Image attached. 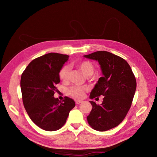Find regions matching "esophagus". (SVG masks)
<instances>
[{"label": "esophagus", "mask_w": 157, "mask_h": 157, "mask_svg": "<svg viewBox=\"0 0 157 157\" xmlns=\"http://www.w3.org/2000/svg\"><path fill=\"white\" fill-rule=\"evenodd\" d=\"M75 102H76V103H77V104H80V103H81L82 102V101L77 100V101H75Z\"/></svg>", "instance_id": "34e87169"}]
</instances>
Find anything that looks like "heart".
<instances>
[{"label": "heart", "mask_w": 157, "mask_h": 157, "mask_svg": "<svg viewBox=\"0 0 157 157\" xmlns=\"http://www.w3.org/2000/svg\"><path fill=\"white\" fill-rule=\"evenodd\" d=\"M73 65L78 69L86 77H90L94 72V65L90 61H81L78 62H75ZM71 69L67 65H64L59 71V78L63 82H67L70 77ZM87 88L84 86H73L69 88L67 90V93L69 96L77 99H82L84 96L85 92Z\"/></svg>", "instance_id": "b5f03b06"}]
</instances>
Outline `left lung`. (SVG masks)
Segmentation results:
<instances>
[{
	"label": "left lung",
	"mask_w": 157,
	"mask_h": 157,
	"mask_svg": "<svg viewBox=\"0 0 157 157\" xmlns=\"http://www.w3.org/2000/svg\"><path fill=\"white\" fill-rule=\"evenodd\" d=\"M84 57L97 60L103 75L90 96L91 99L103 96V100L101 105L90 101L92 109L87 121L93 129L107 131L124 119L134 96L136 79L127 61L117 55L98 51Z\"/></svg>",
	"instance_id": "left-lung-1"
}]
</instances>
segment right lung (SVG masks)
<instances>
[{
  "label": "right lung",
  "mask_w": 157,
  "mask_h": 157,
  "mask_svg": "<svg viewBox=\"0 0 157 157\" xmlns=\"http://www.w3.org/2000/svg\"><path fill=\"white\" fill-rule=\"evenodd\" d=\"M69 56L49 53L33 59L23 71L20 86L25 110L35 124L46 131H56L67 121L75 106L73 99L54 98L56 85L59 83V71Z\"/></svg>",
  "instance_id": "right-lung-1"
}]
</instances>
